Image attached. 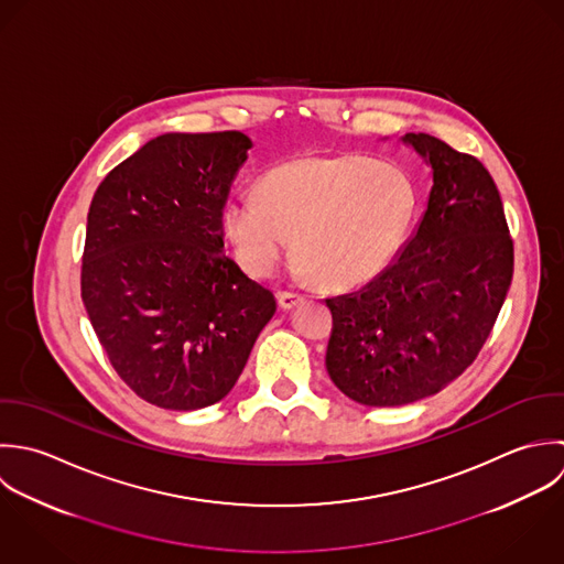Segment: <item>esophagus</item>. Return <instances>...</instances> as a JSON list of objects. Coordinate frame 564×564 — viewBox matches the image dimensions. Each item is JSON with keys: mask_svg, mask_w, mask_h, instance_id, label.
Listing matches in <instances>:
<instances>
[{"mask_svg": "<svg viewBox=\"0 0 564 564\" xmlns=\"http://www.w3.org/2000/svg\"><path fill=\"white\" fill-rule=\"evenodd\" d=\"M300 302H304V295H302V293H291V291H280V293H278V304H280L284 311L295 308Z\"/></svg>", "mask_w": 564, "mask_h": 564, "instance_id": "1", "label": "esophagus"}]
</instances>
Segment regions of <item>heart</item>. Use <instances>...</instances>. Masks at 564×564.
<instances>
[{
  "mask_svg": "<svg viewBox=\"0 0 564 564\" xmlns=\"http://www.w3.org/2000/svg\"><path fill=\"white\" fill-rule=\"evenodd\" d=\"M415 209L402 171L364 155H306L273 169L258 198L229 203L223 227L240 264L269 275L293 240L295 267L322 286L372 280L395 256Z\"/></svg>",
  "mask_w": 564,
  "mask_h": 564,
  "instance_id": "obj_1",
  "label": "heart"
}]
</instances>
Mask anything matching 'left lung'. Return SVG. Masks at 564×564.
I'll return each instance as SVG.
<instances>
[{
    "label": "left lung",
    "instance_id": "1",
    "mask_svg": "<svg viewBox=\"0 0 564 564\" xmlns=\"http://www.w3.org/2000/svg\"><path fill=\"white\" fill-rule=\"evenodd\" d=\"M433 169L417 231L370 284L328 297L326 370L352 400L400 406L466 372L514 273V242L486 166L426 133H406Z\"/></svg>",
    "mask_w": 564,
    "mask_h": 564
}]
</instances>
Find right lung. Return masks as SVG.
<instances>
[{
    "mask_svg": "<svg viewBox=\"0 0 564 564\" xmlns=\"http://www.w3.org/2000/svg\"><path fill=\"white\" fill-rule=\"evenodd\" d=\"M240 131L166 133L96 189L80 297L109 364L173 411L225 398L275 297L223 251V209L247 160Z\"/></svg>",
    "mask_w": 564,
    "mask_h": 564,
    "instance_id": "obj_1",
    "label": "right lung"
}]
</instances>
